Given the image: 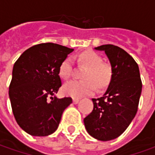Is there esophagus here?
<instances>
[{
  "mask_svg": "<svg viewBox=\"0 0 155 155\" xmlns=\"http://www.w3.org/2000/svg\"><path fill=\"white\" fill-rule=\"evenodd\" d=\"M72 102H73V104H78V102H79V98H73L72 99Z\"/></svg>",
  "mask_w": 155,
  "mask_h": 155,
  "instance_id": "esophagus-1",
  "label": "esophagus"
}]
</instances>
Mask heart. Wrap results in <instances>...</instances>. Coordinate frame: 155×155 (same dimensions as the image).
<instances>
[{
	"label": "heart",
	"instance_id": "b5f03b06",
	"mask_svg": "<svg viewBox=\"0 0 155 155\" xmlns=\"http://www.w3.org/2000/svg\"><path fill=\"white\" fill-rule=\"evenodd\" d=\"M78 62L85 66L82 78L84 80L69 82L63 86V92L66 96L78 98L85 95H91L97 90H103L110 84L112 78V68L108 63L103 62L102 56L96 51L89 50L78 55ZM73 63L71 57H66L60 63L58 74L64 80L73 75Z\"/></svg>",
	"mask_w": 155,
	"mask_h": 155
}]
</instances>
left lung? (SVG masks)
<instances>
[{
  "label": "left lung",
  "mask_w": 155,
  "mask_h": 155,
  "mask_svg": "<svg viewBox=\"0 0 155 155\" xmlns=\"http://www.w3.org/2000/svg\"><path fill=\"white\" fill-rule=\"evenodd\" d=\"M110 59L112 78L103 97L93 98L94 108L84 119L87 132L99 140L116 139L126 130L138 110L142 83L137 63L114 45L96 47Z\"/></svg>",
  "instance_id": "left-lung-1"
}]
</instances>
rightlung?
<instances>
[{"mask_svg": "<svg viewBox=\"0 0 155 155\" xmlns=\"http://www.w3.org/2000/svg\"><path fill=\"white\" fill-rule=\"evenodd\" d=\"M73 49L54 43L28 48L14 64L9 98L18 125L33 136L54 133L71 97H53L61 87L58 67Z\"/></svg>", "mask_w": 155, "mask_h": 155, "instance_id": "1", "label": "right lung"}]
</instances>
